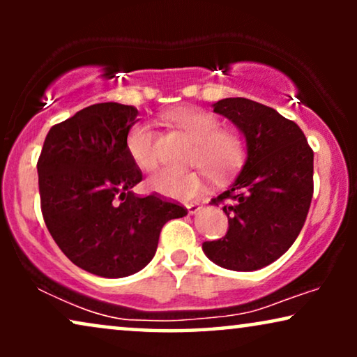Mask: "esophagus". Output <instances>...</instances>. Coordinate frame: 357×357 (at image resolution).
<instances>
[{"mask_svg": "<svg viewBox=\"0 0 357 357\" xmlns=\"http://www.w3.org/2000/svg\"><path fill=\"white\" fill-rule=\"evenodd\" d=\"M187 209H188L190 214H195L197 211H199V209H202V204H199V203H188Z\"/></svg>", "mask_w": 357, "mask_h": 357, "instance_id": "obj_1", "label": "esophagus"}]
</instances>
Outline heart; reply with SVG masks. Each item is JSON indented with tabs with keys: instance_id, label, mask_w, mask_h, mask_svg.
Listing matches in <instances>:
<instances>
[{
	"instance_id": "1",
	"label": "heart",
	"mask_w": 357,
	"mask_h": 357,
	"mask_svg": "<svg viewBox=\"0 0 357 357\" xmlns=\"http://www.w3.org/2000/svg\"><path fill=\"white\" fill-rule=\"evenodd\" d=\"M167 119L195 141L192 164L199 167L214 182L231 178L243 167L247 144L241 133L222 130V121L216 115L195 107H180L169 112ZM126 151L136 167L151 172L158 165V135L149 123H136L126 133ZM149 188L164 197L192 199L204 192V182L198 172L160 170L149 178Z\"/></svg>"
}]
</instances>
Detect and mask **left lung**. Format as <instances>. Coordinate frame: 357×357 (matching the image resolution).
Masks as SVG:
<instances>
[{
    "label": "left lung",
    "mask_w": 357,
    "mask_h": 357,
    "mask_svg": "<svg viewBox=\"0 0 357 357\" xmlns=\"http://www.w3.org/2000/svg\"><path fill=\"white\" fill-rule=\"evenodd\" d=\"M247 141V160L236 182L213 198L224 204L229 231L204 242L203 252L216 265L255 271L278 260L299 236L314 195V151L292 120L243 97L213 105Z\"/></svg>",
    "instance_id": "8db88e82"
}]
</instances>
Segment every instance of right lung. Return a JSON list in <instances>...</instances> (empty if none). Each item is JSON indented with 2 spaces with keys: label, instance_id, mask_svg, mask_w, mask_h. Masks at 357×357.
<instances>
[{
  "label": "right lung",
  "instance_id": "right-lung-1",
  "mask_svg": "<svg viewBox=\"0 0 357 357\" xmlns=\"http://www.w3.org/2000/svg\"><path fill=\"white\" fill-rule=\"evenodd\" d=\"M133 105L86 107L48 131L37 162L43 221L76 266L123 278L153 260L160 229L187 208L160 195L131 192L143 180L126 151Z\"/></svg>",
  "mask_w": 357,
  "mask_h": 357
}]
</instances>
